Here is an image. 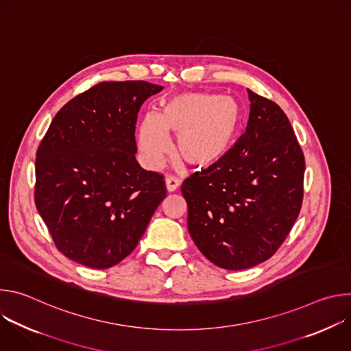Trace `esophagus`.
Masks as SVG:
<instances>
[{
  "label": "esophagus",
  "instance_id": "1",
  "mask_svg": "<svg viewBox=\"0 0 351 351\" xmlns=\"http://www.w3.org/2000/svg\"><path fill=\"white\" fill-rule=\"evenodd\" d=\"M165 182H167V189H168V191H175V190H178L179 186H180V180H179L178 178L172 176V175L167 176Z\"/></svg>",
  "mask_w": 351,
  "mask_h": 351
}]
</instances>
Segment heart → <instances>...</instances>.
Wrapping results in <instances>:
<instances>
[{
	"label": "heart",
	"mask_w": 351,
	"mask_h": 351,
	"mask_svg": "<svg viewBox=\"0 0 351 351\" xmlns=\"http://www.w3.org/2000/svg\"><path fill=\"white\" fill-rule=\"evenodd\" d=\"M240 122V108L232 97L182 93L168 98L157 117L143 119L138 145L145 162L158 168L169 152L168 134H178V157L193 168L207 169L229 154Z\"/></svg>",
	"instance_id": "1"
}]
</instances>
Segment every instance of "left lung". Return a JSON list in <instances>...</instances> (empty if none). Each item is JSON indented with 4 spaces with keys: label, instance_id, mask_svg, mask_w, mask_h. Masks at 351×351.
Masks as SVG:
<instances>
[{
    "label": "left lung",
    "instance_id": "obj_1",
    "mask_svg": "<svg viewBox=\"0 0 351 351\" xmlns=\"http://www.w3.org/2000/svg\"><path fill=\"white\" fill-rule=\"evenodd\" d=\"M247 93L245 133L219 164L182 184L194 244L229 271L256 267L278 252L304 194V154L286 114L271 99Z\"/></svg>",
    "mask_w": 351,
    "mask_h": 351
}]
</instances>
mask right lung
Segmentation results:
<instances>
[{"label": "right lung", "instance_id": "add662e5", "mask_svg": "<svg viewBox=\"0 0 351 351\" xmlns=\"http://www.w3.org/2000/svg\"><path fill=\"white\" fill-rule=\"evenodd\" d=\"M164 87L144 80L101 82L54 117L36 154L34 203L60 252L94 269L136 248L167 197L164 175L136 161V122Z\"/></svg>", "mask_w": 351, "mask_h": 351}]
</instances>
